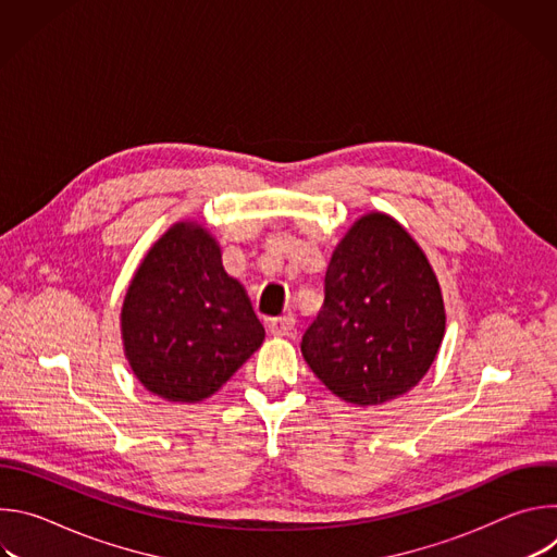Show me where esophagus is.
Returning <instances> with one entry per match:
<instances>
[{
	"instance_id": "1",
	"label": "esophagus",
	"mask_w": 557,
	"mask_h": 557,
	"mask_svg": "<svg viewBox=\"0 0 557 557\" xmlns=\"http://www.w3.org/2000/svg\"><path fill=\"white\" fill-rule=\"evenodd\" d=\"M295 331V317L293 314H284V317H275V320L269 322V333L273 337H288Z\"/></svg>"
}]
</instances>
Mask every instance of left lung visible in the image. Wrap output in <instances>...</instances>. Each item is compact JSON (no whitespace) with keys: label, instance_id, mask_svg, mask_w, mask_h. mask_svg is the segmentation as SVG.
Instances as JSON below:
<instances>
[{"label":"left lung","instance_id":"left-lung-1","mask_svg":"<svg viewBox=\"0 0 557 557\" xmlns=\"http://www.w3.org/2000/svg\"><path fill=\"white\" fill-rule=\"evenodd\" d=\"M324 293L301 355L342 401L381 406L425 376L445 335V306L425 253L399 222L361 215L333 251Z\"/></svg>","mask_w":557,"mask_h":557}]
</instances>
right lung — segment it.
I'll use <instances>...</instances> for the list:
<instances>
[{
  "label": "right lung",
  "mask_w": 557,
  "mask_h": 557,
  "mask_svg": "<svg viewBox=\"0 0 557 557\" xmlns=\"http://www.w3.org/2000/svg\"><path fill=\"white\" fill-rule=\"evenodd\" d=\"M136 379L174 404L218 392L264 342L245 286L226 275L220 247L196 222H176L136 269L121 310Z\"/></svg>",
  "instance_id": "add662e5"
}]
</instances>
